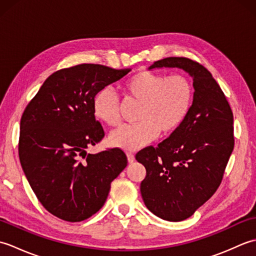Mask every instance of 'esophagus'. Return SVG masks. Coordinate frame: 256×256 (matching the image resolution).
Here are the masks:
<instances>
[{
  "label": "esophagus",
  "mask_w": 256,
  "mask_h": 256,
  "mask_svg": "<svg viewBox=\"0 0 256 256\" xmlns=\"http://www.w3.org/2000/svg\"><path fill=\"white\" fill-rule=\"evenodd\" d=\"M128 156V162H133L135 160V156L132 153H126Z\"/></svg>",
  "instance_id": "34e87169"
}]
</instances>
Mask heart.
<instances>
[{"mask_svg": "<svg viewBox=\"0 0 256 256\" xmlns=\"http://www.w3.org/2000/svg\"><path fill=\"white\" fill-rule=\"evenodd\" d=\"M128 99L140 102L138 123L122 125L113 131L108 142L114 148L136 150L153 142L160 133L170 134L182 126L194 101V86L182 74L140 72L123 86ZM94 116L108 126L121 121L118 99L111 88H102L92 100Z\"/></svg>", "mask_w": 256, "mask_h": 256, "instance_id": "b5f03b06", "label": "heart"}]
</instances>
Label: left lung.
Here are the masks:
<instances>
[{
	"instance_id": "1",
	"label": "left lung",
	"mask_w": 256,
	"mask_h": 256,
	"mask_svg": "<svg viewBox=\"0 0 256 256\" xmlns=\"http://www.w3.org/2000/svg\"><path fill=\"white\" fill-rule=\"evenodd\" d=\"M180 68L194 80V101L187 118L157 148L135 158L146 168L140 194L148 209L167 221L192 216L209 200L224 178L234 148L233 113L220 86L202 64L168 57L148 68Z\"/></svg>"
}]
</instances>
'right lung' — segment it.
I'll return each mask as SVG.
<instances>
[{"mask_svg":"<svg viewBox=\"0 0 256 256\" xmlns=\"http://www.w3.org/2000/svg\"><path fill=\"white\" fill-rule=\"evenodd\" d=\"M130 72L94 64L58 70L22 116V168L37 199L59 219L79 222L99 211L128 165L122 150L88 154L86 148L104 136L92 110L94 94Z\"/></svg>","mask_w":256,"mask_h":256,"instance_id":"right-lung-1","label":"right lung"}]
</instances>
